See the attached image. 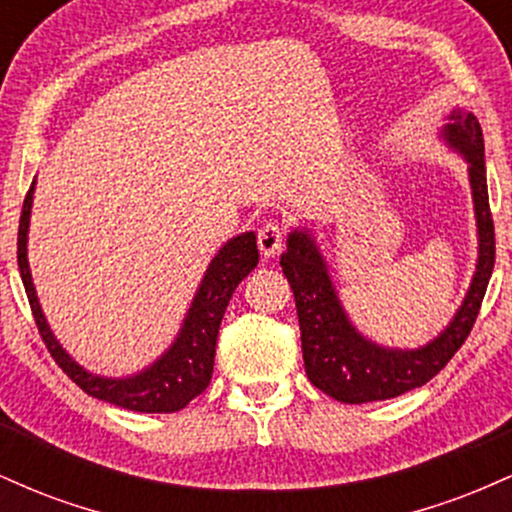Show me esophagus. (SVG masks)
Instances as JSON below:
<instances>
[{
    "instance_id": "esophagus-1",
    "label": "esophagus",
    "mask_w": 512,
    "mask_h": 512,
    "mask_svg": "<svg viewBox=\"0 0 512 512\" xmlns=\"http://www.w3.org/2000/svg\"><path fill=\"white\" fill-rule=\"evenodd\" d=\"M257 245H260V252L264 257L279 255L281 248H284V228L274 221L264 223L260 233H257Z\"/></svg>"
}]
</instances>
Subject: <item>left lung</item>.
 I'll use <instances>...</instances> for the list:
<instances>
[{
	"label": "left lung",
	"instance_id": "1",
	"mask_svg": "<svg viewBox=\"0 0 512 512\" xmlns=\"http://www.w3.org/2000/svg\"><path fill=\"white\" fill-rule=\"evenodd\" d=\"M440 139L467 163L479 248L477 267L460 308L431 342L416 349H399L366 337L346 315L342 298L334 289L330 264L313 231L298 226L286 238L281 269L296 298L305 373L317 390L337 402H380L426 385L455 356L479 315L496 260V238L486 187L484 139L477 117L455 108L448 115V125L440 129Z\"/></svg>",
	"mask_w": 512,
	"mask_h": 512
}]
</instances>
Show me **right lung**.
Wrapping results in <instances>:
<instances>
[{
  "instance_id": "obj_1",
  "label": "right lung",
  "mask_w": 512,
  "mask_h": 512,
  "mask_svg": "<svg viewBox=\"0 0 512 512\" xmlns=\"http://www.w3.org/2000/svg\"><path fill=\"white\" fill-rule=\"evenodd\" d=\"M33 192L35 180L26 199H23L19 221V272L28 303H31L35 325H38L40 337H43L52 358L60 363L64 373L86 395L103 399V402L115 404V407L144 411V414H170V411L187 407L192 399L207 390L211 373H214L216 337H219L223 313H226L233 291L260 262L255 233L245 231L236 238L226 240L219 252L211 257L207 272H204L197 286L195 298L187 308L185 320H182L178 337L154 363H149V366L132 375L108 378V375L91 373L67 354V349L57 342L55 332L50 330L43 308H40L38 293H35L33 286L31 264H28V228H31Z\"/></svg>"
}]
</instances>
